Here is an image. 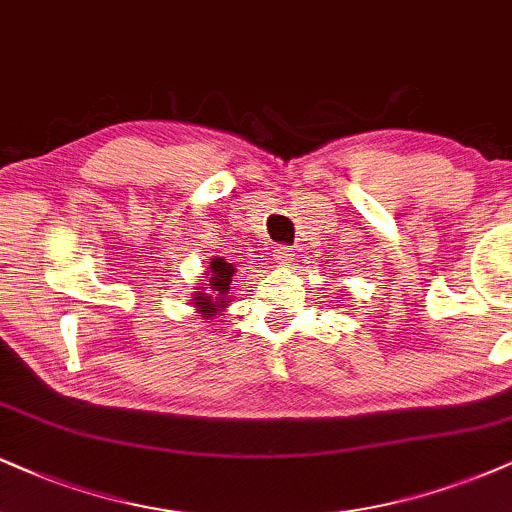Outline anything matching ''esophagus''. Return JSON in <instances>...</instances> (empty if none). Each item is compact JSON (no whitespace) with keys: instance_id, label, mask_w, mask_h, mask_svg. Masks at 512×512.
Wrapping results in <instances>:
<instances>
[{"instance_id":"esophagus-1","label":"esophagus","mask_w":512,"mask_h":512,"mask_svg":"<svg viewBox=\"0 0 512 512\" xmlns=\"http://www.w3.org/2000/svg\"><path fill=\"white\" fill-rule=\"evenodd\" d=\"M273 256H275V261L280 263V266H285V263L292 261L294 254H292V249H289V246H275Z\"/></svg>"}]
</instances>
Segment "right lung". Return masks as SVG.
Wrapping results in <instances>:
<instances>
[{
	"mask_svg": "<svg viewBox=\"0 0 512 512\" xmlns=\"http://www.w3.org/2000/svg\"><path fill=\"white\" fill-rule=\"evenodd\" d=\"M208 280L204 292L194 296V306L204 313V318H211L218 311H223L227 304V294H230L232 275H235V268L232 263H227L225 258H211V268H208Z\"/></svg>",
	"mask_w": 512,
	"mask_h": 512,
	"instance_id": "add662e5",
	"label": "right lung"
}]
</instances>
